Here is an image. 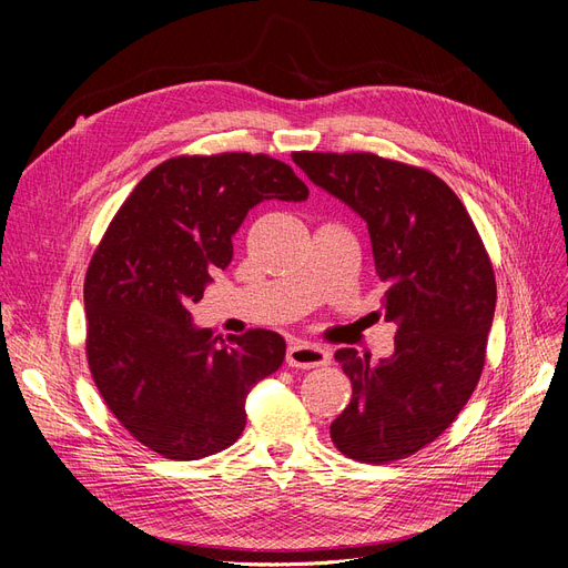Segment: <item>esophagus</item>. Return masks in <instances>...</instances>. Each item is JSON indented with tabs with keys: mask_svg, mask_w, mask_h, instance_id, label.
Masks as SVG:
<instances>
[{
	"mask_svg": "<svg viewBox=\"0 0 568 568\" xmlns=\"http://www.w3.org/2000/svg\"><path fill=\"white\" fill-rule=\"evenodd\" d=\"M329 362H332V354L326 347L311 345V343H304V341L287 347V366H292V368L311 371V368L326 366Z\"/></svg>",
	"mask_w": 568,
	"mask_h": 568,
	"instance_id": "obj_1",
	"label": "esophagus"
}]
</instances>
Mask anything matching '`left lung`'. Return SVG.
<instances>
[{
  "mask_svg": "<svg viewBox=\"0 0 568 568\" xmlns=\"http://www.w3.org/2000/svg\"><path fill=\"white\" fill-rule=\"evenodd\" d=\"M292 159L366 221L386 283L384 320L398 324L396 349L379 364L354 347L336 352L352 400L332 439L362 463L407 458L454 424L481 377L497 300L493 264L467 209L433 172L366 152Z\"/></svg>",
  "mask_w": 568,
  "mask_h": 568,
  "instance_id": "1",
  "label": "left lung"
}]
</instances>
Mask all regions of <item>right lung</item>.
Returning a JSON list of instances; mask_svg holds the SVG:
<instances>
[{"mask_svg": "<svg viewBox=\"0 0 568 568\" xmlns=\"http://www.w3.org/2000/svg\"><path fill=\"white\" fill-rule=\"evenodd\" d=\"M308 186L266 154L179 156L156 165L112 219L84 278L87 362L138 442L170 460L227 449L246 396L281 368L276 332L216 336L191 317L232 236L262 200L304 202Z\"/></svg>", "mask_w": 568, "mask_h": 568, "instance_id": "obj_1", "label": "right lung"}]
</instances>
